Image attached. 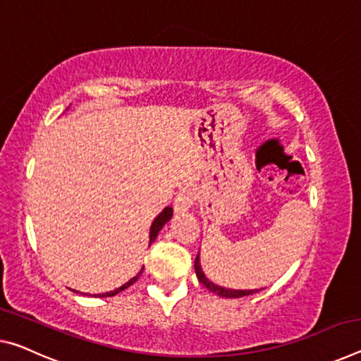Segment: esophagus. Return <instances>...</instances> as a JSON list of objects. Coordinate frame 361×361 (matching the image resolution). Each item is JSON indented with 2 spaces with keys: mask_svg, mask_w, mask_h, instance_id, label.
<instances>
[{
  "mask_svg": "<svg viewBox=\"0 0 361 361\" xmlns=\"http://www.w3.org/2000/svg\"><path fill=\"white\" fill-rule=\"evenodd\" d=\"M194 202H196V191L191 190V188H183V190L176 192L175 196V201H173L175 212H178V214L188 212L192 207Z\"/></svg>",
  "mask_w": 361,
  "mask_h": 361,
  "instance_id": "34e87169",
  "label": "esophagus"
}]
</instances>
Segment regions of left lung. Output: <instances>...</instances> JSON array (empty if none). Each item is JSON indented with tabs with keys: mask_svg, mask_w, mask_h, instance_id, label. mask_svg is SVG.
I'll list each match as a JSON object with an SVG mask.
<instances>
[{
	"mask_svg": "<svg viewBox=\"0 0 361 361\" xmlns=\"http://www.w3.org/2000/svg\"><path fill=\"white\" fill-rule=\"evenodd\" d=\"M194 270H196V276L199 281H201L205 288L212 293L219 294L221 297H226V299H234V297H244V295H250V294H255L259 293L262 289H250V290H239V289H226V288H221V286H216L212 281H209L207 278H205V274L202 271V267H201V259H199V254L196 257V262H194Z\"/></svg>",
	"mask_w": 361,
	"mask_h": 361,
	"instance_id": "obj_1",
	"label": "left lung"
}]
</instances>
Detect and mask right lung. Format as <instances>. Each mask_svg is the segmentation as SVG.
<instances>
[{"mask_svg":"<svg viewBox=\"0 0 361 361\" xmlns=\"http://www.w3.org/2000/svg\"><path fill=\"white\" fill-rule=\"evenodd\" d=\"M171 215H173V209L171 207H165L162 212H160V214L156 216V219H154V221H152V225H151V231H149V245L156 241V238H157V234H159V231L162 230L164 228V225L165 223H167L170 219H171ZM142 270H145V267L141 268L140 270V273L136 274V276H133L130 279L128 283H125L123 286H120V288H117V289H114V290H111V293H104V294H99V297H112V295H116V294H118V293H122V290H125L127 288H130L131 284H133L136 279L140 278V274L142 273Z\"/></svg>","mask_w":361,"mask_h":361,"instance_id":"add662e5","label":"right lung"}]
</instances>
